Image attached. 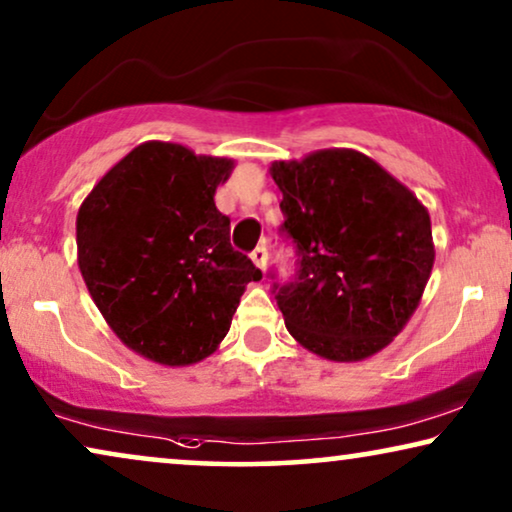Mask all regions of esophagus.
Instances as JSON below:
<instances>
[{
  "label": "esophagus",
  "mask_w": 512,
  "mask_h": 512,
  "mask_svg": "<svg viewBox=\"0 0 512 512\" xmlns=\"http://www.w3.org/2000/svg\"><path fill=\"white\" fill-rule=\"evenodd\" d=\"M250 260L255 262V267H260V269L267 267V260H269L267 248H264V245H257V248L250 252Z\"/></svg>",
  "instance_id": "esophagus-1"
}]
</instances>
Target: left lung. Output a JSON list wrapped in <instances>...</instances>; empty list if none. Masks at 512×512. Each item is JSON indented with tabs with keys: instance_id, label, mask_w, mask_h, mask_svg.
I'll use <instances>...</instances> for the list:
<instances>
[{
	"instance_id": "1",
	"label": "left lung",
	"mask_w": 512,
	"mask_h": 512,
	"mask_svg": "<svg viewBox=\"0 0 512 512\" xmlns=\"http://www.w3.org/2000/svg\"><path fill=\"white\" fill-rule=\"evenodd\" d=\"M283 192L278 229L295 274L274 281L290 335L330 360L384 349L417 309L435 250L431 217L370 156L325 149L271 166Z\"/></svg>"
}]
</instances>
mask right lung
Returning a JSON list of instances; mask_svg holds the SVG:
<instances>
[{"label": "right lung", "instance_id": "right-lung-1", "mask_svg": "<svg viewBox=\"0 0 512 512\" xmlns=\"http://www.w3.org/2000/svg\"><path fill=\"white\" fill-rule=\"evenodd\" d=\"M229 159L145 142L102 177L77 215L79 269L117 337L163 365L210 356L245 283L262 271L229 241L215 189Z\"/></svg>", "mask_w": 512, "mask_h": 512}]
</instances>
